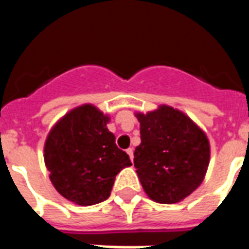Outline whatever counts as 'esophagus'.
I'll return each mask as SVG.
<instances>
[{
	"instance_id": "1",
	"label": "esophagus",
	"mask_w": 249,
	"mask_h": 249,
	"mask_svg": "<svg viewBox=\"0 0 249 249\" xmlns=\"http://www.w3.org/2000/svg\"><path fill=\"white\" fill-rule=\"evenodd\" d=\"M126 154L129 155L130 160H133V158H134V154H133V148H128V150H126Z\"/></svg>"
}]
</instances>
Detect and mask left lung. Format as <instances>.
I'll use <instances>...</instances> for the list:
<instances>
[{
	"mask_svg": "<svg viewBox=\"0 0 249 249\" xmlns=\"http://www.w3.org/2000/svg\"><path fill=\"white\" fill-rule=\"evenodd\" d=\"M141 144L134 166L148 196L173 204L199 187L209 164L207 137L185 113L161 106L147 115L137 113Z\"/></svg>",
	"mask_w": 249,
	"mask_h": 249,
	"instance_id": "8db88e82",
	"label": "left lung"
}]
</instances>
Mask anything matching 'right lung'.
I'll list each match as a JSON object with an SVG mask.
<instances>
[{"mask_svg":"<svg viewBox=\"0 0 249 249\" xmlns=\"http://www.w3.org/2000/svg\"><path fill=\"white\" fill-rule=\"evenodd\" d=\"M108 117L94 106L72 109L53 128L45 143V164L56 191L80 205H93L111 194L116 174L132 165L106 128Z\"/></svg>","mask_w":249,"mask_h":249,"instance_id":"obj_1","label":"right lung"}]
</instances>
